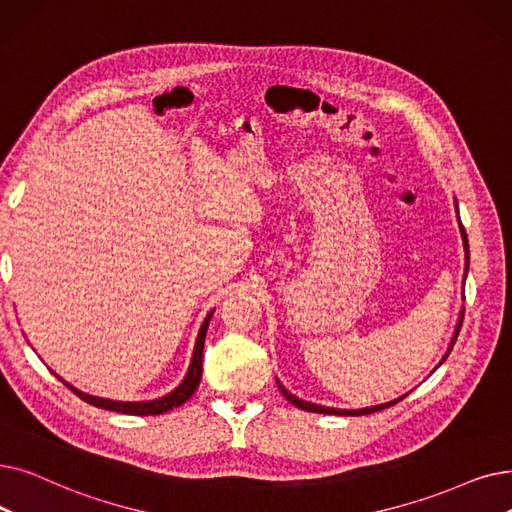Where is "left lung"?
Returning a JSON list of instances; mask_svg holds the SVG:
<instances>
[{
  "instance_id": "1",
  "label": "left lung",
  "mask_w": 512,
  "mask_h": 512,
  "mask_svg": "<svg viewBox=\"0 0 512 512\" xmlns=\"http://www.w3.org/2000/svg\"><path fill=\"white\" fill-rule=\"evenodd\" d=\"M462 238H464V249H466V270H469V240H466V232H464V228H462ZM462 318H464V309L460 311V320H458V326H456V332H454V339H452V343H450V349H448V353L443 355V360L448 358L450 355V351H452V347H454V343H456V339H458V332H460V326H462ZM441 360V362H443ZM278 389H280V393L288 399V402H291L293 406H297V408H301V410H307V412H318V414H337V416H362V414H372V412H379V410H385V408H389V406H395L399 399H395V402H387V404H381V406H372V408H364V410H337V408H324V406H318V404H309V402H303V399H299V397H295L293 393H288L280 383H278Z\"/></svg>"
}]
</instances>
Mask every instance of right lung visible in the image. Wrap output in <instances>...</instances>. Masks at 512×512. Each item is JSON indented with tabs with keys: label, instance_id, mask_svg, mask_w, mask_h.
<instances>
[{
	"label": "right lung",
	"instance_id": "right-lung-1",
	"mask_svg": "<svg viewBox=\"0 0 512 512\" xmlns=\"http://www.w3.org/2000/svg\"><path fill=\"white\" fill-rule=\"evenodd\" d=\"M209 320L211 314L205 318L201 332H198V339H196V347H194V355H192V364L190 370L186 374V379L182 381V385L173 389L171 393H167L165 397L159 399H152V402H113V399H102V397H94V395H87L81 393L77 389H73L69 383H64L69 387L77 397H81L83 402L92 404L96 408H104V410H113V412H121V414H133V416H154V414H163L169 412L177 406H182L184 402L192 397V393L196 391L198 383H201V374H203V347H205V337H207V328H209Z\"/></svg>",
	"mask_w": 512,
	"mask_h": 512
}]
</instances>
